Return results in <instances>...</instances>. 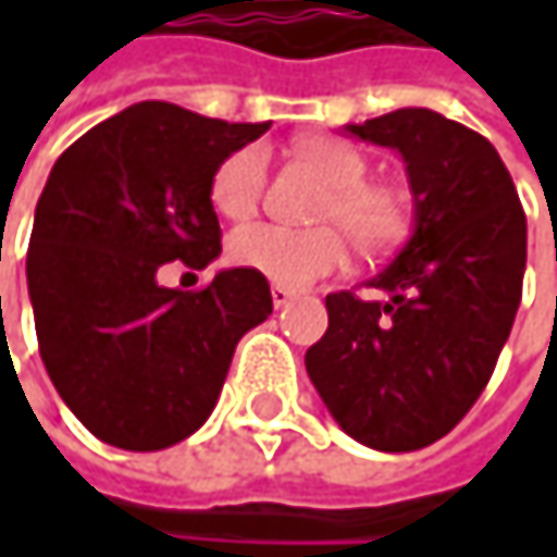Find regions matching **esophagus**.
I'll list each match as a JSON object with an SVG mask.
<instances>
[{"label":"esophagus","instance_id":"obj_1","mask_svg":"<svg viewBox=\"0 0 557 557\" xmlns=\"http://www.w3.org/2000/svg\"><path fill=\"white\" fill-rule=\"evenodd\" d=\"M271 296H274V306H277V309L289 306V302L296 299V293H293V289H286V286H280V283L271 286Z\"/></svg>","mask_w":557,"mask_h":557}]
</instances>
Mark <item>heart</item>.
<instances>
[{
	"mask_svg": "<svg viewBox=\"0 0 557 557\" xmlns=\"http://www.w3.org/2000/svg\"><path fill=\"white\" fill-rule=\"evenodd\" d=\"M293 151L329 183L319 215L335 219L355 238L358 248L384 251L406 235L409 209L403 196L387 186L364 183L368 161L361 151L335 138H299ZM264 176L268 158L261 148H242L228 154L215 168L209 186L215 212H222L225 219H248L261 202ZM228 258L238 268L274 280L280 286H306L315 277L338 271L348 261V242L335 225L286 228L258 222L232 235Z\"/></svg>",
	"mask_w": 557,
	"mask_h": 557,
	"instance_id": "1",
	"label": "heart"
}]
</instances>
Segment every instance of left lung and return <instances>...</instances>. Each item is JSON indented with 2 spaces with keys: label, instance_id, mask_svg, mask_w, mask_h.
Wrapping results in <instances>:
<instances>
[{
  "label": "left lung",
  "instance_id": "8db88e82",
  "mask_svg": "<svg viewBox=\"0 0 557 557\" xmlns=\"http://www.w3.org/2000/svg\"><path fill=\"white\" fill-rule=\"evenodd\" d=\"M345 135L403 158L412 235L368 280L384 299L325 296L329 329L306 374L355 442L416 451L465 419L497 368L522 296L525 212L497 148L432 109Z\"/></svg>",
  "mask_w": 557,
  "mask_h": 557
}]
</instances>
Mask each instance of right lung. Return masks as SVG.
I'll list each match as a JSON object with an SVG mask.
<instances>
[{
  "label": "right lung",
  "mask_w": 557,
  "mask_h": 557,
  "mask_svg": "<svg viewBox=\"0 0 557 557\" xmlns=\"http://www.w3.org/2000/svg\"><path fill=\"white\" fill-rule=\"evenodd\" d=\"M271 122H222L138 102L73 141L45 183L28 296L48 377L106 445L161 451L193 435L222 393L235 345L271 309L268 277L232 268L202 289L161 268L222 255L215 168Z\"/></svg>",
  "instance_id": "1"
}]
</instances>
